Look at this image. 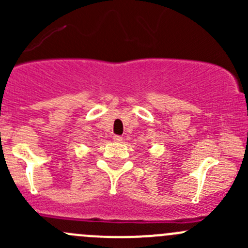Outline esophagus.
Instances as JSON below:
<instances>
[{
    "label": "esophagus",
    "instance_id": "1",
    "mask_svg": "<svg viewBox=\"0 0 248 248\" xmlns=\"http://www.w3.org/2000/svg\"><path fill=\"white\" fill-rule=\"evenodd\" d=\"M112 139H114V141H117V142L122 141V137H120V136H114L112 137Z\"/></svg>",
    "mask_w": 248,
    "mask_h": 248
}]
</instances>
